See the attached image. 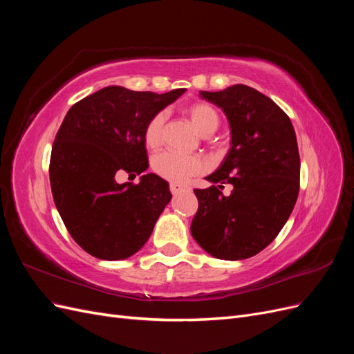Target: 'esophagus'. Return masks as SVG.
Instances as JSON below:
<instances>
[{"label": "esophagus", "mask_w": 354, "mask_h": 354, "mask_svg": "<svg viewBox=\"0 0 354 354\" xmlns=\"http://www.w3.org/2000/svg\"><path fill=\"white\" fill-rule=\"evenodd\" d=\"M169 190H171V194L173 195H178V194H181V192H186V190H189V187L187 186H185V185H180V183H171L169 185Z\"/></svg>", "instance_id": "esophagus-1"}]
</instances>
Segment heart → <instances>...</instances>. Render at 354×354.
<instances>
[{"instance_id": "obj_1", "label": "heart", "mask_w": 354, "mask_h": 354, "mask_svg": "<svg viewBox=\"0 0 354 354\" xmlns=\"http://www.w3.org/2000/svg\"><path fill=\"white\" fill-rule=\"evenodd\" d=\"M186 112L194 122L196 130L202 136H209L218 128L220 118L217 111L208 103H192L186 108ZM165 124V113L158 112L147 121L143 140L149 149H158L162 143V131ZM205 168V162L196 155H183L173 151L159 153L152 160V169L158 176L167 178L174 183H183L189 177L199 174Z\"/></svg>"}]
</instances>
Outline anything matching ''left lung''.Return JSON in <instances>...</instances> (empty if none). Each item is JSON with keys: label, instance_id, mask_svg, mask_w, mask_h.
I'll return each instance as SVG.
<instances>
[{"label": "left lung", "instance_id": "obj_1", "mask_svg": "<svg viewBox=\"0 0 354 354\" xmlns=\"http://www.w3.org/2000/svg\"><path fill=\"white\" fill-rule=\"evenodd\" d=\"M230 125V149L221 165L195 189L199 207L190 232L202 250L220 260H245L272 243L291 216L299 190L294 127L272 99L248 85L199 91ZM229 183L234 190H219Z\"/></svg>", "mask_w": 354, "mask_h": 354}]
</instances>
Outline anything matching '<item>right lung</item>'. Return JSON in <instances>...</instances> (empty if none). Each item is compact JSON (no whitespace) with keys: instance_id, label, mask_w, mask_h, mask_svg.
<instances>
[{"instance_id":"right-lung-1","label":"right lung","mask_w":354,"mask_h":354,"mask_svg":"<svg viewBox=\"0 0 354 354\" xmlns=\"http://www.w3.org/2000/svg\"><path fill=\"white\" fill-rule=\"evenodd\" d=\"M185 91L111 85L75 103L63 120L50 159L53 199L73 241L95 259L136 254L171 201L168 183L156 174L142 176L138 185H120L115 176L147 169L145 127Z\"/></svg>"}]
</instances>
